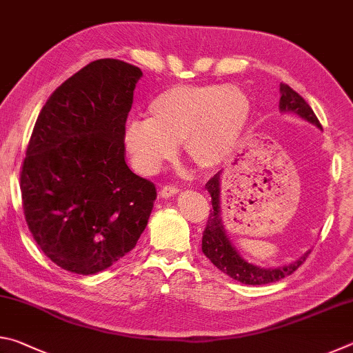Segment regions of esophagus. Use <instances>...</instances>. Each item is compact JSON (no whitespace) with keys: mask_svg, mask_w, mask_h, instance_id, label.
<instances>
[{"mask_svg":"<svg viewBox=\"0 0 353 353\" xmlns=\"http://www.w3.org/2000/svg\"><path fill=\"white\" fill-rule=\"evenodd\" d=\"M177 191L179 188L176 185H165V187L160 190V196H162V198H171V196H174Z\"/></svg>","mask_w":353,"mask_h":353,"instance_id":"obj_1","label":"esophagus"}]
</instances>
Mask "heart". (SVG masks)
<instances>
[{"label": "heart", "instance_id": "1", "mask_svg": "<svg viewBox=\"0 0 353 353\" xmlns=\"http://www.w3.org/2000/svg\"><path fill=\"white\" fill-rule=\"evenodd\" d=\"M249 118L250 101L235 85H174L151 101L148 118L128 123L124 143L145 172L174 157L179 143L196 166L210 170L235 148Z\"/></svg>", "mask_w": 353, "mask_h": 353}]
</instances>
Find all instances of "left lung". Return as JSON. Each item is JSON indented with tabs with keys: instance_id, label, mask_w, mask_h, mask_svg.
Returning <instances> with one entry per match:
<instances>
[{
	"instance_id": "left-lung-1",
	"label": "left lung",
	"mask_w": 353,
	"mask_h": 353,
	"mask_svg": "<svg viewBox=\"0 0 353 353\" xmlns=\"http://www.w3.org/2000/svg\"><path fill=\"white\" fill-rule=\"evenodd\" d=\"M280 110L283 112H294L299 117H302L307 121L313 123L322 129L318 117L314 115L312 107L303 99L301 94L292 90L290 85L282 83L280 85ZM207 190L212 196V207L207 221V227L202 234V252L210 260L219 271H223L227 276L238 280V282L246 283V285H266L282 280L286 276H291L299 266L303 265V261L307 260L310 252H307L303 256H301L297 261L291 263L288 266L276 268V270H265V268L254 266L243 260L235 248L232 246L229 238L225 236L223 223H221V214H219V172L216 176H213L210 181L207 182Z\"/></svg>"
}]
</instances>
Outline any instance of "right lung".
Listing matches in <instances>:
<instances>
[{"label":"right lung","mask_w":353,"mask_h":353,"mask_svg":"<svg viewBox=\"0 0 353 353\" xmlns=\"http://www.w3.org/2000/svg\"><path fill=\"white\" fill-rule=\"evenodd\" d=\"M141 70L99 59L41 107L20 171L26 224L57 266L94 274L135 248L155 185L124 160V130Z\"/></svg>","instance_id":"add662e5"}]
</instances>
